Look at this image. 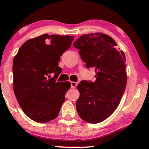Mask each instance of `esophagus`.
Segmentation results:
<instances>
[{
    "label": "esophagus",
    "mask_w": 149,
    "mask_h": 149,
    "mask_svg": "<svg viewBox=\"0 0 149 149\" xmlns=\"http://www.w3.org/2000/svg\"><path fill=\"white\" fill-rule=\"evenodd\" d=\"M77 83L75 81H71V87L72 88H74L75 87L77 86Z\"/></svg>",
    "instance_id": "obj_1"
}]
</instances>
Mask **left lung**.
Wrapping results in <instances>:
<instances>
[{"mask_svg": "<svg viewBox=\"0 0 149 149\" xmlns=\"http://www.w3.org/2000/svg\"><path fill=\"white\" fill-rule=\"evenodd\" d=\"M87 68H95V81H81L76 103L79 116L98 123L112 114L119 104L127 84L125 56L118 51L112 38L101 33L85 34L74 43Z\"/></svg>", "mask_w": 149, "mask_h": 149, "instance_id": "1", "label": "left lung"}]
</instances>
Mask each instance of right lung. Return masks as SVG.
Returning <instances> with one entry per match:
<instances>
[{
    "label": "right lung",
    "mask_w": 149,
    "mask_h": 149,
    "mask_svg": "<svg viewBox=\"0 0 149 149\" xmlns=\"http://www.w3.org/2000/svg\"><path fill=\"white\" fill-rule=\"evenodd\" d=\"M73 39L43 34L25 42L14 58V93L23 111L34 121L47 123L58 115L71 86L70 82L56 80L62 72L58 61Z\"/></svg>",
    "instance_id": "add662e5"
}]
</instances>
